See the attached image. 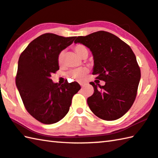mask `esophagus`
<instances>
[{
	"label": "esophagus",
	"mask_w": 158,
	"mask_h": 158,
	"mask_svg": "<svg viewBox=\"0 0 158 158\" xmlns=\"http://www.w3.org/2000/svg\"><path fill=\"white\" fill-rule=\"evenodd\" d=\"M79 84H80V85H81V87H83V86H84L85 85V83H83V82H80L79 83Z\"/></svg>",
	"instance_id": "1"
}]
</instances>
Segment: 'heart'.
Segmentation results:
<instances>
[{
    "mask_svg": "<svg viewBox=\"0 0 158 158\" xmlns=\"http://www.w3.org/2000/svg\"><path fill=\"white\" fill-rule=\"evenodd\" d=\"M73 50L75 52L76 54L81 57V58L84 59L87 57L88 54V50L85 45L81 44H77L74 45ZM57 61H58V64L61 65L64 64V51L60 52L58 57H57ZM89 73V69L86 67H82L78 68V69H74L70 70L69 73H68V76L71 77L73 79L77 80V81H81L84 79L85 75Z\"/></svg>",
    "mask_w": 158,
    "mask_h": 158,
    "instance_id": "1",
    "label": "heart"
}]
</instances>
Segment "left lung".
Segmentation results:
<instances>
[{"label":"left lung","mask_w":158,"mask_h":158,"mask_svg":"<svg viewBox=\"0 0 158 158\" xmlns=\"http://www.w3.org/2000/svg\"><path fill=\"white\" fill-rule=\"evenodd\" d=\"M74 43L90 48L94 57L93 74L104 81V85L90 84L94 93L87 103L99 118L113 121L128 112L136 98L141 71L131 47L117 36L98 31L78 36Z\"/></svg>","instance_id":"1"}]
</instances>
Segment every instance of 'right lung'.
I'll use <instances>...</instances> for the list:
<instances>
[{
	"label": "right lung",
	"mask_w": 158,
	"mask_h": 158,
	"mask_svg": "<svg viewBox=\"0 0 158 158\" xmlns=\"http://www.w3.org/2000/svg\"><path fill=\"white\" fill-rule=\"evenodd\" d=\"M75 38L45 33L33 40L20 55L16 87L25 109L43 124H54L64 118L74 94L81 88L75 81L61 85L50 79L51 74L59 70V52Z\"/></svg>",
	"instance_id": "obj_1"
}]
</instances>
